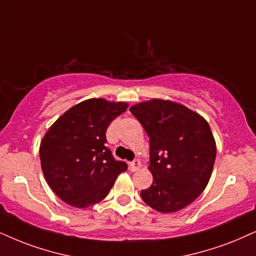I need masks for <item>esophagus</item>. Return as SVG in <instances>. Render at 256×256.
<instances>
[{
  "instance_id": "34e87169",
  "label": "esophagus",
  "mask_w": 256,
  "mask_h": 256,
  "mask_svg": "<svg viewBox=\"0 0 256 256\" xmlns=\"http://www.w3.org/2000/svg\"><path fill=\"white\" fill-rule=\"evenodd\" d=\"M140 166H142V163H140V160H134V162H131V163H130L131 171H137V170L140 169Z\"/></svg>"
}]
</instances>
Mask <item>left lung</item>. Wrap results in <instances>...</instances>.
I'll return each instance as SVG.
<instances>
[{"label":"left lung","instance_id":"8db88e82","mask_svg":"<svg viewBox=\"0 0 256 256\" xmlns=\"http://www.w3.org/2000/svg\"><path fill=\"white\" fill-rule=\"evenodd\" d=\"M130 111L150 138L154 182L140 196L152 209L168 214L186 208L208 184L216 158L208 122L180 102L151 99Z\"/></svg>","mask_w":256,"mask_h":256}]
</instances>
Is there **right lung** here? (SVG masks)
<instances>
[{"mask_svg": "<svg viewBox=\"0 0 256 256\" xmlns=\"http://www.w3.org/2000/svg\"><path fill=\"white\" fill-rule=\"evenodd\" d=\"M128 108L125 102L84 100L60 116L40 144L41 169L56 195L76 208L104 200L128 169L106 146V130Z\"/></svg>", "mask_w": 256, "mask_h": 256, "instance_id": "right-lung-1", "label": "right lung"}]
</instances>
